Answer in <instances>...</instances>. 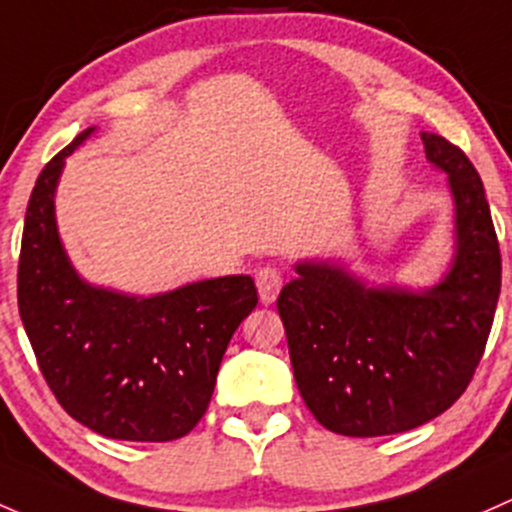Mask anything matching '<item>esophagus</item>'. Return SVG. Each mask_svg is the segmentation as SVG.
I'll list each match as a JSON object with an SVG mask.
<instances>
[{"instance_id":"1","label":"esophagus","mask_w":512,"mask_h":512,"mask_svg":"<svg viewBox=\"0 0 512 512\" xmlns=\"http://www.w3.org/2000/svg\"><path fill=\"white\" fill-rule=\"evenodd\" d=\"M256 288H258V298H261L263 305L273 303L283 288L281 271H276V268H261V271L256 273Z\"/></svg>"}]
</instances>
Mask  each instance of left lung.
<instances>
[{
	"mask_svg": "<svg viewBox=\"0 0 512 512\" xmlns=\"http://www.w3.org/2000/svg\"><path fill=\"white\" fill-rule=\"evenodd\" d=\"M456 199V261L444 283L412 293L365 288L325 263H300L278 313L305 407L342 436L416 429L466 392L500 295V246L486 189L466 152L421 135Z\"/></svg>",
	"mask_w": 512,
	"mask_h": 512,
	"instance_id": "1",
	"label": "left lung"
}]
</instances>
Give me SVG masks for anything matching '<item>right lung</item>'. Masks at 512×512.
Returning <instances> with one entry per match:
<instances>
[{
    "mask_svg": "<svg viewBox=\"0 0 512 512\" xmlns=\"http://www.w3.org/2000/svg\"><path fill=\"white\" fill-rule=\"evenodd\" d=\"M91 133L51 157L31 189L17 273L21 323L73 419L108 439L172 441L207 412L226 345L258 303L256 286L251 276H224L128 298L83 283L63 254L54 189L63 160Z\"/></svg>",
    "mask_w": 512,
    "mask_h": 512,
    "instance_id": "1",
    "label": "right lung"
}]
</instances>
